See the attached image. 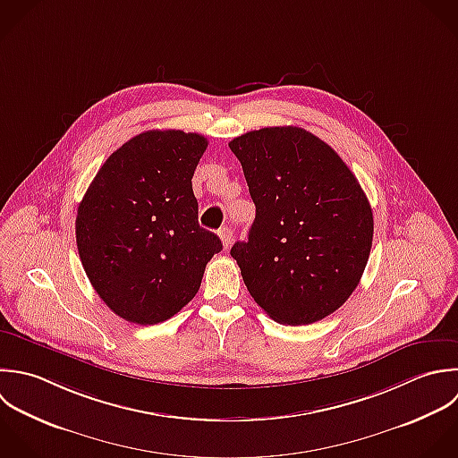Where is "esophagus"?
I'll use <instances>...</instances> for the list:
<instances>
[{
    "label": "esophagus",
    "instance_id": "obj_1",
    "mask_svg": "<svg viewBox=\"0 0 458 458\" xmlns=\"http://www.w3.org/2000/svg\"><path fill=\"white\" fill-rule=\"evenodd\" d=\"M219 237H221L223 248L228 250V248L232 246V242H233V230H232L230 226H223V228L219 230Z\"/></svg>",
    "mask_w": 458,
    "mask_h": 458
}]
</instances>
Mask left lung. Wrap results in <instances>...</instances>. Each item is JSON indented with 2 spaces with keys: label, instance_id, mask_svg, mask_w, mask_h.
<instances>
[{
  "label": "left lung",
  "instance_id": "1",
  "mask_svg": "<svg viewBox=\"0 0 458 458\" xmlns=\"http://www.w3.org/2000/svg\"><path fill=\"white\" fill-rule=\"evenodd\" d=\"M257 214L230 255L257 305L282 325L316 323L352 296L373 244V210L319 137L269 126L230 140Z\"/></svg>",
  "mask_w": 458,
  "mask_h": 458
}]
</instances>
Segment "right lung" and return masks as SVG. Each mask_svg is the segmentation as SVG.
I'll return each mask as SVG.
<instances>
[{
  "label": "right lung",
  "mask_w": 458,
  "mask_h": 458,
  "mask_svg": "<svg viewBox=\"0 0 458 458\" xmlns=\"http://www.w3.org/2000/svg\"><path fill=\"white\" fill-rule=\"evenodd\" d=\"M208 140L182 130L131 137L101 165L76 214V246L98 296L119 318L157 325L198 293L223 250L198 225L192 174Z\"/></svg>",
  "instance_id": "right-lung-1"
}]
</instances>
